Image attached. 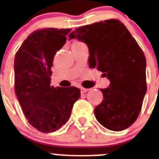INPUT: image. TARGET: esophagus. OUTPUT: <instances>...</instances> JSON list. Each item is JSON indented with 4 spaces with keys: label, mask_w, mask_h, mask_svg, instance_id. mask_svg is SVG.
Here are the masks:
<instances>
[{
    "label": "esophagus",
    "mask_w": 159,
    "mask_h": 159,
    "mask_svg": "<svg viewBox=\"0 0 159 159\" xmlns=\"http://www.w3.org/2000/svg\"><path fill=\"white\" fill-rule=\"evenodd\" d=\"M89 89H87V88H80V92L81 93H85V92H87Z\"/></svg>",
    "instance_id": "obj_1"
}]
</instances>
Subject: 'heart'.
Returning <instances> with one entry per match:
<instances>
[{"label":"heart","mask_w":159,"mask_h":159,"mask_svg":"<svg viewBox=\"0 0 159 159\" xmlns=\"http://www.w3.org/2000/svg\"><path fill=\"white\" fill-rule=\"evenodd\" d=\"M74 43H77V41H75V42H74Z\"/></svg>","instance_id":"obj_1"}]
</instances>
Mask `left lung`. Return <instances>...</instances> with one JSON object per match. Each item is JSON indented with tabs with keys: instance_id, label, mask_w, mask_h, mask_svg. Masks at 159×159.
<instances>
[{
	"instance_id": "8db88e82",
	"label": "left lung",
	"mask_w": 159,
	"mask_h": 159,
	"mask_svg": "<svg viewBox=\"0 0 159 159\" xmlns=\"http://www.w3.org/2000/svg\"><path fill=\"white\" fill-rule=\"evenodd\" d=\"M68 37L87 43L90 67H97L111 82L100 89L103 99L95 108L97 121L114 131L128 128L139 116L147 92V62L141 48L116 19L80 27Z\"/></svg>"
}]
</instances>
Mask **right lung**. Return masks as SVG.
<instances>
[{
	"label": "right lung",
	"mask_w": 159,
	"mask_h": 159,
	"mask_svg": "<svg viewBox=\"0 0 159 159\" xmlns=\"http://www.w3.org/2000/svg\"><path fill=\"white\" fill-rule=\"evenodd\" d=\"M70 31L53 28L34 31L15 55V92L29 123L43 133L54 132L65 124L80 97V90L75 87L50 85L53 59Z\"/></svg>",
	"instance_id": "right-lung-1"
}]
</instances>
